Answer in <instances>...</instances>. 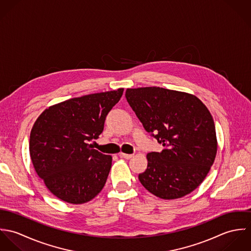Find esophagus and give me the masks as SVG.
I'll use <instances>...</instances> for the list:
<instances>
[{"label": "esophagus", "mask_w": 251, "mask_h": 251, "mask_svg": "<svg viewBox=\"0 0 251 251\" xmlns=\"http://www.w3.org/2000/svg\"><path fill=\"white\" fill-rule=\"evenodd\" d=\"M119 155H120V157H124V158H126V159H129L133 156V154H127V153H124V152H121Z\"/></svg>", "instance_id": "34e87169"}]
</instances>
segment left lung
Listing matches in <instances>:
<instances>
[{"mask_svg":"<svg viewBox=\"0 0 251 251\" xmlns=\"http://www.w3.org/2000/svg\"><path fill=\"white\" fill-rule=\"evenodd\" d=\"M126 98L143 125L164 149L147 154L139 174L144 187L166 200L197 188L214 164L217 141L214 119L195 96L159 87L127 89Z\"/></svg>","mask_w":251,"mask_h":251,"instance_id":"1","label":"left lung"}]
</instances>
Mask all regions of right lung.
I'll use <instances>...</instances> for the list:
<instances>
[{
  "mask_svg": "<svg viewBox=\"0 0 251 251\" xmlns=\"http://www.w3.org/2000/svg\"><path fill=\"white\" fill-rule=\"evenodd\" d=\"M124 89L74 98L45 109L31 130L30 155L36 174L59 199L83 204L107 179L112 156L93 149L109 111Z\"/></svg>",
  "mask_w": 251,
  "mask_h": 251,
  "instance_id": "right-lung-1",
  "label": "right lung"
}]
</instances>
